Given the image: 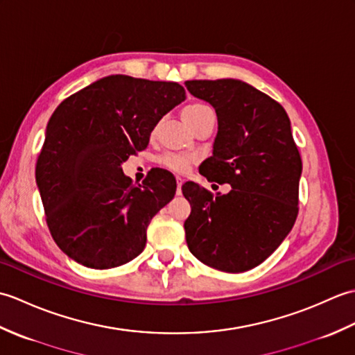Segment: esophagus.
I'll return each mask as SVG.
<instances>
[{
	"instance_id": "obj_1",
	"label": "esophagus",
	"mask_w": 355,
	"mask_h": 355,
	"mask_svg": "<svg viewBox=\"0 0 355 355\" xmlns=\"http://www.w3.org/2000/svg\"><path fill=\"white\" fill-rule=\"evenodd\" d=\"M182 184H183V178L177 177V195L182 193Z\"/></svg>"
}]
</instances>
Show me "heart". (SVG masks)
<instances>
[{"label": "heart", "instance_id": "1", "mask_svg": "<svg viewBox=\"0 0 355 355\" xmlns=\"http://www.w3.org/2000/svg\"><path fill=\"white\" fill-rule=\"evenodd\" d=\"M209 112H212V110H210L207 105L192 103V105H187V107L183 110V117L184 120H187V122H191V120L209 114ZM158 163H160L163 168L169 169L172 172L183 173L191 168V164L193 163V158L183 154H164L158 158Z\"/></svg>", "mask_w": 355, "mask_h": 355}]
</instances>
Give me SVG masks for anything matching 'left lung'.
I'll return each mask as SVG.
<instances>
[{
	"label": "left lung",
	"instance_id": "8db88e82",
	"mask_svg": "<svg viewBox=\"0 0 355 355\" xmlns=\"http://www.w3.org/2000/svg\"><path fill=\"white\" fill-rule=\"evenodd\" d=\"M189 93L215 108L214 153L200 166L209 182L229 183L214 197L187 182L184 221L191 253L206 266L243 273L266 261L293 229L302 173L282 105L238 79L187 80Z\"/></svg>",
	"mask_w": 355,
	"mask_h": 355
}]
</instances>
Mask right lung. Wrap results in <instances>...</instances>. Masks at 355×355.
I'll return each instance as SVG.
<instances>
[{"label": "right lung", "mask_w": 355, "mask_h": 355, "mask_svg": "<svg viewBox=\"0 0 355 355\" xmlns=\"http://www.w3.org/2000/svg\"><path fill=\"white\" fill-rule=\"evenodd\" d=\"M184 99L177 82L111 74L53 112L36 184L51 236L69 258L105 270L143 252L149 221L173 198L177 182L155 169L135 186L122 164L148 146L155 125Z\"/></svg>", "instance_id": "obj_1"}]
</instances>
